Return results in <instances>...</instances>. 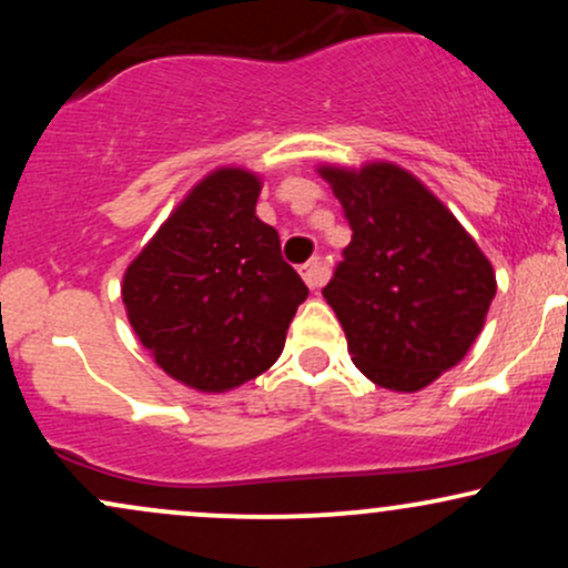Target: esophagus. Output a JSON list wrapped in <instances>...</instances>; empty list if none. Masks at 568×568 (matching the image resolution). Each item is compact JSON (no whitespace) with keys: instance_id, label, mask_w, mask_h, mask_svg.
Listing matches in <instances>:
<instances>
[{"instance_id":"esophagus-1","label":"esophagus","mask_w":568,"mask_h":568,"mask_svg":"<svg viewBox=\"0 0 568 568\" xmlns=\"http://www.w3.org/2000/svg\"><path fill=\"white\" fill-rule=\"evenodd\" d=\"M302 277H304V283L310 285V291L321 288V285L325 283V264H323V258L315 256V258H312V262H306L302 266Z\"/></svg>"}]
</instances>
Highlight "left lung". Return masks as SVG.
Returning <instances> with one entry per match:
<instances>
[{"mask_svg":"<svg viewBox=\"0 0 568 568\" xmlns=\"http://www.w3.org/2000/svg\"><path fill=\"white\" fill-rule=\"evenodd\" d=\"M352 243L323 288L352 363L379 387L416 393L478 338L497 293L491 264L443 202L403 168H321Z\"/></svg>","mask_w":568,"mask_h":568,"instance_id":"left-lung-1","label":"left lung"}]
</instances>
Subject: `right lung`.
Listing matches in <instances>:
<instances>
[{"label":"right lung","instance_id":"right-lung-1","mask_svg":"<svg viewBox=\"0 0 568 568\" xmlns=\"http://www.w3.org/2000/svg\"><path fill=\"white\" fill-rule=\"evenodd\" d=\"M262 181L221 168L189 192L128 266L122 302L135 336L173 379L226 393L264 374L310 296L256 216Z\"/></svg>","mask_w":568,"mask_h":568}]
</instances>
